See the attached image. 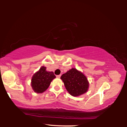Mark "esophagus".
Wrapping results in <instances>:
<instances>
[{
    "instance_id": "esophagus-1",
    "label": "esophagus",
    "mask_w": 127,
    "mask_h": 127,
    "mask_svg": "<svg viewBox=\"0 0 127 127\" xmlns=\"http://www.w3.org/2000/svg\"><path fill=\"white\" fill-rule=\"evenodd\" d=\"M61 75H58V76H57V77L58 78H61Z\"/></svg>"
}]
</instances>
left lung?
<instances>
[{"instance_id": "obj_1", "label": "left lung", "mask_w": 127, "mask_h": 127, "mask_svg": "<svg viewBox=\"0 0 127 127\" xmlns=\"http://www.w3.org/2000/svg\"><path fill=\"white\" fill-rule=\"evenodd\" d=\"M67 91L74 97L81 96L87 92L89 88V82L86 76L77 69L72 68L61 77Z\"/></svg>"}]
</instances>
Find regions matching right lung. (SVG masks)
<instances>
[{
  "label": "right lung",
  "mask_w": 127,
  "mask_h": 127,
  "mask_svg": "<svg viewBox=\"0 0 127 127\" xmlns=\"http://www.w3.org/2000/svg\"><path fill=\"white\" fill-rule=\"evenodd\" d=\"M46 69L45 66H41L32 77L31 87L36 93L41 94L45 91L48 89L51 81L56 78L53 72L47 71Z\"/></svg>",
  "instance_id": "obj_1"
}]
</instances>
